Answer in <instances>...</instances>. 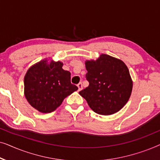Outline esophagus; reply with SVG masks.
I'll return each instance as SVG.
<instances>
[{
    "label": "esophagus",
    "mask_w": 160,
    "mask_h": 160,
    "mask_svg": "<svg viewBox=\"0 0 160 160\" xmlns=\"http://www.w3.org/2000/svg\"><path fill=\"white\" fill-rule=\"evenodd\" d=\"M77 86H78V91H81V90H82V89H83L82 84V83H81V82H80V83H78Z\"/></svg>",
    "instance_id": "obj_1"
}]
</instances>
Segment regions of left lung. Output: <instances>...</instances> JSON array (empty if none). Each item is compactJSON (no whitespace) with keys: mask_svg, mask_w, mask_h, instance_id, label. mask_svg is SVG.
Returning a JSON list of instances; mask_svg holds the SVG:
<instances>
[{"mask_svg":"<svg viewBox=\"0 0 160 160\" xmlns=\"http://www.w3.org/2000/svg\"><path fill=\"white\" fill-rule=\"evenodd\" d=\"M89 86L79 92L92 110L111 115L123 108L132 89L130 72L123 61L102 54L96 60H87Z\"/></svg>","mask_w":160,"mask_h":160,"instance_id":"obj_1","label":"left lung"}]
</instances>
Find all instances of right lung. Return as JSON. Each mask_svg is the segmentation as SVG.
Listing matches in <instances>:
<instances>
[{
    "label": "right lung",
    "mask_w": 160,
    "mask_h": 160,
    "mask_svg": "<svg viewBox=\"0 0 160 160\" xmlns=\"http://www.w3.org/2000/svg\"><path fill=\"white\" fill-rule=\"evenodd\" d=\"M63 63L47 59L32 65L24 78L25 96L28 102L41 113H51L63 100L76 91L71 83V73L62 69Z\"/></svg>",
    "instance_id": "add662e5"
}]
</instances>
